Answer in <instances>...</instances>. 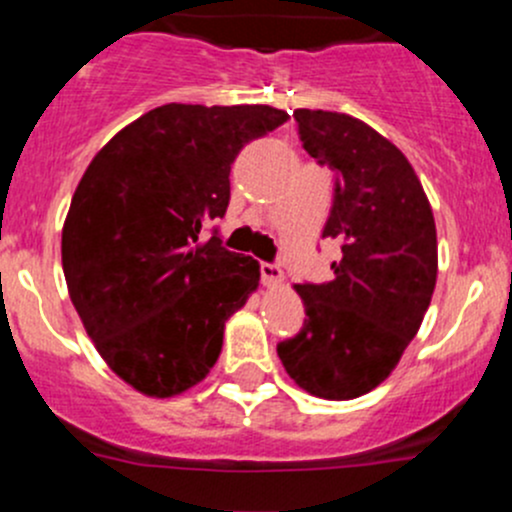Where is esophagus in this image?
<instances>
[{
  "label": "esophagus",
  "instance_id": "obj_1",
  "mask_svg": "<svg viewBox=\"0 0 512 512\" xmlns=\"http://www.w3.org/2000/svg\"><path fill=\"white\" fill-rule=\"evenodd\" d=\"M260 275H262V285L270 289L280 287L282 280H285V272H282L277 265H270V262H262Z\"/></svg>",
  "mask_w": 512,
  "mask_h": 512
}]
</instances>
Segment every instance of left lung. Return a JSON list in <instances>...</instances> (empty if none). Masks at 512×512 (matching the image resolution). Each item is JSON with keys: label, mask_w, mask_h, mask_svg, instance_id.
<instances>
[{"label": "left lung", "mask_w": 512, "mask_h": 512, "mask_svg": "<svg viewBox=\"0 0 512 512\" xmlns=\"http://www.w3.org/2000/svg\"><path fill=\"white\" fill-rule=\"evenodd\" d=\"M304 151L337 173L322 237L342 245L334 280L294 285L304 327L277 344L299 389L327 401L369 394L416 337L438 275L433 210L409 158L359 118L297 108Z\"/></svg>", "instance_id": "1"}]
</instances>
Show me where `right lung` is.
<instances>
[{
	"instance_id": "obj_1",
	"label": "right lung",
	"mask_w": 512,
	"mask_h": 512,
	"mask_svg": "<svg viewBox=\"0 0 512 512\" xmlns=\"http://www.w3.org/2000/svg\"><path fill=\"white\" fill-rule=\"evenodd\" d=\"M289 118L272 106L165 103L116 133L81 175L61 230L69 297L108 369L151 399L210 374L260 265L200 240L230 203L237 153Z\"/></svg>"
}]
</instances>
